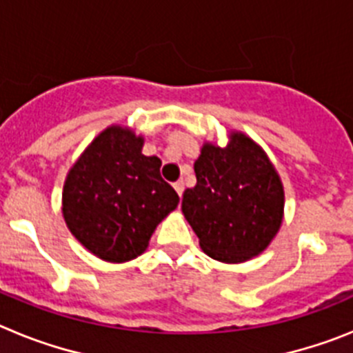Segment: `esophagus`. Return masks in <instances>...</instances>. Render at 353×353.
Returning <instances> with one entry per match:
<instances>
[{
    "label": "esophagus",
    "mask_w": 353,
    "mask_h": 353,
    "mask_svg": "<svg viewBox=\"0 0 353 353\" xmlns=\"http://www.w3.org/2000/svg\"><path fill=\"white\" fill-rule=\"evenodd\" d=\"M173 187H174V191L179 192V196H180V198H182V194H183V189H185V185H183V182H182V180H179V182H174V183H173Z\"/></svg>",
    "instance_id": "34e87169"
}]
</instances>
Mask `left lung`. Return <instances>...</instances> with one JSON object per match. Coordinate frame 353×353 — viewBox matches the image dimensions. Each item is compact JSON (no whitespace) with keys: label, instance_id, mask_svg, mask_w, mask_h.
<instances>
[{"label":"left lung","instance_id":"8db88e82","mask_svg":"<svg viewBox=\"0 0 353 353\" xmlns=\"http://www.w3.org/2000/svg\"><path fill=\"white\" fill-rule=\"evenodd\" d=\"M194 173L182 212L205 254L244 263L269 248L285 215V189L265 150L232 130L226 146L203 143Z\"/></svg>","mask_w":353,"mask_h":353}]
</instances>
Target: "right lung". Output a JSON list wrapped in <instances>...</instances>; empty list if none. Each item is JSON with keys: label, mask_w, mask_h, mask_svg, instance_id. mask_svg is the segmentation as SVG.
Returning <instances> with one entry per match:
<instances>
[{"label": "right lung", "mask_w": 353, "mask_h": 353, "mask_svg": "<svg viewBox=\"0 0 353 353\" xmlns=\"http://www.w3.org/2000/svg\"><path fill=\"white\" fill-rule=\"evenodd\" d=\"M145 138L109 125L68 170L61 212L70 233L92 254L125 263L146 251L150 236L180 198L161 176V159L143 155Z\"/></svg>", "instance_id": "add662e5"}]
</instances>
